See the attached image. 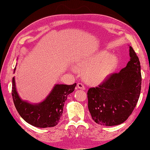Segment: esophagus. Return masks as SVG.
Returning a JSON list of instances; mask_svg holds the SVG:
<instances>
[{
	"label": "esophagus",
	"mask_w": 150,
	"mask_h": 150,
	"mask_svg": "<svg viewBox=\"0 0 150 150\" xmlns=\"http://www.w3.org/2000/svg\"><path fill=\"white\" fill-rule=\"evenodd\" d=\"M77 87H78L80 89H82V90H84L85 89L84 86V85L82 83H78V84H77Z\"/></svg>",
	"instance_id": "obj_1"
}]
</instances>
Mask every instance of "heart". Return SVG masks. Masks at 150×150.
Returning <instances> with one entry per match:
<instances>
[{
    "mask_svg": "<svg viewBox=\"0 0 150 150\" xmlns=\"http://www.w3.org/2000/svg\"><path fill=\"white\" fill-rule=\"evenodd\" d=\"M119 64V58L106 51H100L91 56L81 59L76 63L78 69L84 71V79L92 85L104 82Z\"/></svg>",
    "mask_w": 150,
    "mask_h": 150,
    "instance_id": "1",
    "label": "heart"
}]
</instances>
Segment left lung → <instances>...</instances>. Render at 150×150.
<instances>
[{"label": "left lung", "mask_w": 150, "mask_h": 150, "mask_svg": "<svg viewBox=\"0 0 150 150\" xmlns=\"http://www.w3.org/2000/svg\"><path fill=\"white\" fill-rule=\"evenodd\" d=\"M130 60L118 73L88 91V109L96 123L107 126L125 122L137 105L142 86L139 58L129 46Z\"/></svg>", "instance_id": "left-lung-1"}]
</instances>
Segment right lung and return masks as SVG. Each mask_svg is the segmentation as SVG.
Instances as JSON below:
<instances>
[{"label":"right lung","instance_id":"right-lung-1","mask_svg":"<svg viewBox=\"0 0 150 150\" xmlns=\"http://www.w3.org/2000/svg\"><path fill=\"white\" fill-rule=\"evenodd\" d=\"M16 69V67L13 73ZM76 86V83L72 85L55 84L43 101L33 104L20 98L13 77L12 96L17 112L28 123L38 128L54 127L59 121L67 96L74 91Z\"/></svg>","mask_w":150,"mask_h":150}]
</instances>
